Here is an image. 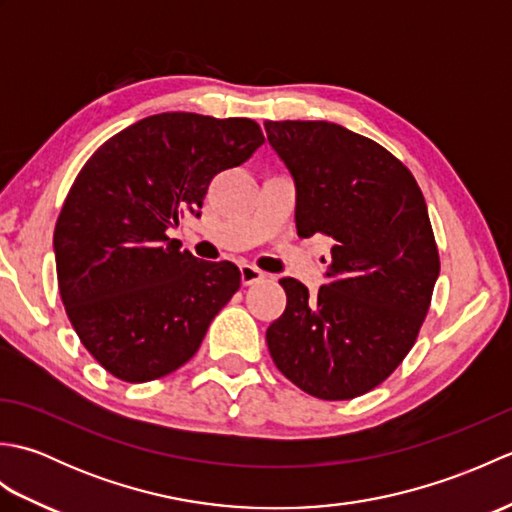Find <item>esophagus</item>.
<instances>
[{
  "label": "esophagus",
  "instance_id": "1",
  "mask_svg": "<svg viewBox=\"0 0 512 512\" xmlns=\"http://www.w3.org/2000/svg\"><path fill=\"white\" fill-rule=\"evenodd\" d=\"M239 275H242V284H244V286L257 284V281H264V279H266L264 270H259L257 266H250V264H242V266H239Z\"/></svg>",
  "mask_w": 512,
  "mask_h": 512
}]
</instances>
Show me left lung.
Here are the masks:
<instances>
[{"label":"left lung","instance_id":"8db88e82","mask_svg":"<svg viewBox=\"0 0 512 512\" xmlns=\"http://www.w3.org/2000/svg\"><path fill=\"white\" fill-rule=\"evenodd\" d=\"M297 184V233L334 239L328 284L284 277L286 310L266 330L290 383L321 400L363 396L416 343L440 275L416 178L372 138L325 121H266Z\"/></svg>","mask_w":512,"mask_h":512}]
</instances>
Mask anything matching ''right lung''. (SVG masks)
Listing matches in <instances>:
<instances>
[{
    "instance_id": "1",
    "label": "right lung",
    "mask_w": 512,
    "mask_h": 512,
    "mask_svg": "<svg viewBox=\"0 0 512 512\" xmlns=\"http://www.w3.org/2000/svg\"><path fill=\"white\" fill-rule=\"evenodd\" d=\"M250 118L167 112L94 151L54 226L65 314L85 350L125 383L176 372L242 284L231 262H200L169 239L200 215L211 180L264 145Z\"/></svg>"
}]
</instances>
